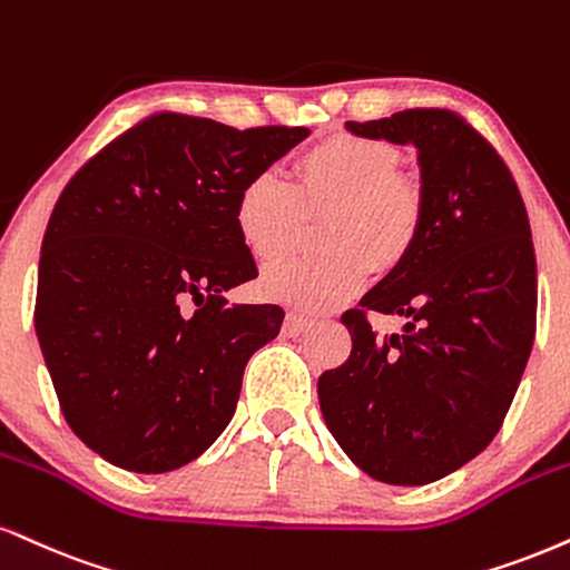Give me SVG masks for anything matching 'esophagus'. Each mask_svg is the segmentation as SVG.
<instances>
[{
  "instance_id": "obj_1",
  "label": "esophagus",
  "mask_w": 570,
  "mask_h": 570,
  "mask_svg": "<svg viewBox=\"0 0 570 570\" xmlns=\"http://www.w3.org/2000/svg\"><path fill=\"white\" fill-rule=\"evenodd\" d=\"M311 326H313V321H307L297 313H289V315H286V321H284V334H289V337H297V334L307 332Z\"/></svg>"
}]
</instances>
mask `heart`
I'll use <instances>...</instances> for the list:
<instances>
[{
	"label": "heart",
	"instance_id": "obj_1",
	"mask_svg": "<svg viewBox=\"0 0 570 570\" xmlns=\"http://www.w3.org/2000/svg\"><path fill=\"white\" fill-rule=\"evenodd\" d=\"M401 154L385 140L334 135L297 159V185L276 169H259L242 183L233 225L252 257L271 263L294 244L303 204L328 212L324 255L289 257L271 265L259 292L273 303L326 313L363 289L372 265L393 271L411 255L424 225V194L401 173Z\"/></svg>",
	"mask_w": 570,
	"mask_h": 570
}]
</instances>
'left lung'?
<instances>
[{
    "label": "left lung",
    "instance_id": "8db88e82",
    "mask_svg": "<svg viewBox=\"0 0 570 570\" xmlns=\"http://www.w3.org/2000/svg\"><path fill=\"white\" fill-rule=\"evenodd\" d=\"M347 132L414 146L424 225L411 255L342 315L351 358L318 376L328 433L374 481L424 485L502 428L537 334V255L502 156L462 116L409 108ZM403 314L376 338L365 311Z\"/></svg>",
    "mask_w": 570,
    "mask_h": 570
}]
</instances>
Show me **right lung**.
I'll use <instances>...</instances> for the list:
<instances>
[{
	"label": "right lung",
	"mask_w": 570,
	"mask_h": 570,
	"mask_svg": "<svg viewBox=\"0 0 570 570\" xmlns=\"http://www.w3.org/2000/svg\"><path fill=\"white\" fill-rule=\"evenodd\" d=\"M307 135L154 114L63 188L33 324L68 428L106 462L159 475L228 428L246 361L284 321L278 305L225 299L257 276L233 204Z\"/></svg>",
	"instance_id": "obj_1"
}]
</instances>
